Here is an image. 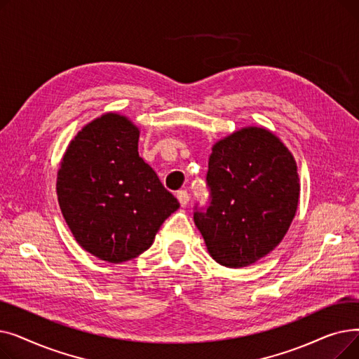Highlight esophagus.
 <instances>
[{
  "label": "esophagus",
  "instance_id": "esophagus-1",
  "mask_svg": "<svg viewBox=\"0 0 359 359\" xmlns=\"http://www.w3.org/2000/svg\"><path fill=\"white\" fill-rule=\"evenodd\" d=\"M176 196H177V199H179V202H180V205L183 206V208H184L187 203H189V194H187L186 191H179Z\"/></svg>",
  "mask_w": 359,
  "mask_h": 359
}]
</instances>
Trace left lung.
<instances>
[{
	"label": "left lung",
	"mask_w": 359,
	"mask_h": 359,
	"mask_svg": "<svg viewBox=\"0 0 359 359\" xmlns=\"http://www.w3.org/2000/svg\"><path fill=\"white\" fill-rule=\"evenodd\" d=\"M210 205L194 219L219 265L244 268L287 234L299 199L297 163L265 128L249 126L218 141L208 161Z\"/></svg>",
	"instance_id": "obj_1"
}]
</instances>
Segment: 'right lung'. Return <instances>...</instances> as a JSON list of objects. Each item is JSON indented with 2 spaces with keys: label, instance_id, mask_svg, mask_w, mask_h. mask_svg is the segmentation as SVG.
<instances>
[{
  "label": "right lung",
  "instance_id": "right-lung-1",
  "mask_svg": "<svg viewBox=\"0 0 359 359\" xmlns=\"http://www.w3.org/2000/svg\"><path fill=\"white\" fill-rule=\"evenodd\" d=\"M140 129L118 113L86 125L69 142L56 177L62 215L80 246L122 263L145 252L177 199L138 154Z\"/></svg>",
  "mask_w": 359,
  "mask_h": 359
}]
</instances>
